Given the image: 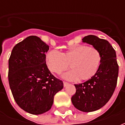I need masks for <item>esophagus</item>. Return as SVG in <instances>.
Returning <instances> with one entry per match:
<instances>
[{"instance_id": "34e87169", "label": "esophagus", "mask_w": 125, "mask_h": 125, "mask_svg": "<svg viewBox=\"0 0 125 125\" xmlns=\"http://www.w3.org/2000/svg\"><path fill=\"white\" fill-rule=\"evenodd\" d=\"M68 84H69L68 82H65V81H63V85H64V87H65V86H67V85H68Z\"/></svg>"}]
</instances>
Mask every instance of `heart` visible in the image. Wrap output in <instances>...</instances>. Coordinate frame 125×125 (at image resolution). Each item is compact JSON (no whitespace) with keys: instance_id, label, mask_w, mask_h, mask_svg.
<instances>
[{"instance_id":"b5f03b06","label":"heart","mask_w":125,"mask_h":125,"mask_svg":"<svg viewBox=\"0 0 125 125\" xmlns=\"http://www.w3.org/2000/svg\"><path fill=\"white\" fill-rule=\"evenodd\" d=\"M46 63L51 72L60 74L70 64L72 69L63 74L69 80H87L95 76L101 66L102 55L95 47L79 45L63 53L49 51L45 57Z\"/></svg>"}]
</instances>
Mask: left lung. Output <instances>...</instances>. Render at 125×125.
I'll return each mask as SVG.
<instances>
[{
  "instance_id": "obj_1",
  "label": "left lung",
  "mask_w": 125,
  "mask_h": 125,
  "mask_svg": "<svg viewBox=\"0 0 125 125\" xmlns=\"http://www.w3.org/2000/svg\"><path fill=\"white\" fill-rule=\"evenodd\" d=\"M82 42L93 45L102 55L101 66L97 73L86 82L74 84L76 93L71 97L76 109L90 112L104 106L110 99L116 87L119 66L115 51L107 40L89 35L85 36Z\"/></svg>"
}]
</instances>
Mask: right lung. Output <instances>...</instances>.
<instances>
[{"instance_id": "obj_1", "label": "right lung", "mask_w": 125, "mask_h": 125, "mask_svg": "<svg viewBox=\"0 0 125 125\" xmlns=\"http://www.w3.org/2000/svg\"><path fill=\"white\" fill-rule=\"evenodd\" d=\"M49 46L30 36L13 49L8 62V80L13 97L26 112L39 115L49 111L56 93L63 87L46 64Z\"/></svg>"}]
</instances>
